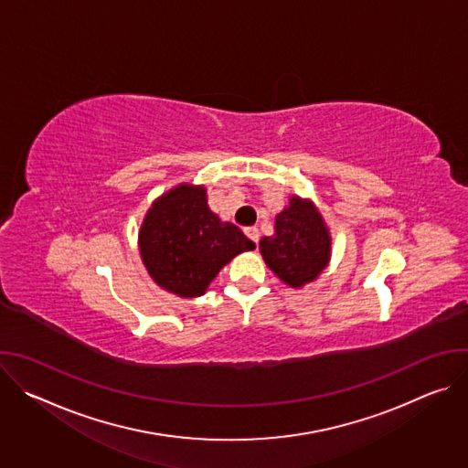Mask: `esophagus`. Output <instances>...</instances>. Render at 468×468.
<instances>
[{
  "label": "esophagus",
  "mask_w": 468,
  "mask_h": 468,
  "mask_svg": "<svg viewBox=\"0 0 468 468\" xmlns=\"http://www.w3.org/2000/svg\"><path fill=\"white\" fill-rule=\"evenodd\" d=\"M244 233H246V237H248L250 240H253L255 244L259 242V229H257V228H244Z\"/></svg>",
  "instance_id": "obj_1"
}]
</instances>
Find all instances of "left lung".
I'll return each mask as SVG.
<instances>
[{
  "mask_svg": "<svg viewBox=\"0 0 468 468\" xmlns=\"http://www.w3.org/2000/svg\"><path fill=\"white\" fill-rule=\"evenodd\" d=\"M259 251L291 289L313 283L331 259V233L313 199L292 194L276 215L274 235L259 240Z\"/></svg>",
  "mask_w": 468,
  "mask_h": 468,
  "instance_id": "left-lung-1",
  "label": "left lung"
}]
</instances>
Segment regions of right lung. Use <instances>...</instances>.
I'll use <instances>...</instances> for the list:
<instances>
[{
	"mask_svg": "<svg viewBox=\"0 0 468 468\" xmlns=\"http://www.w3.org/2000/svg\"><path fill=\"white\" fill-rule=\"evenodd\" d=\"M255 244L209 209L204 185L179 183L150 206L139 250L150 278L179 298L206 294L224 266Z\"/></svg>",
	"mask_w": 468,
	"mask_h": 468,
	"instance_id": "1",
	"label": "right lung"
}]
</instances>
